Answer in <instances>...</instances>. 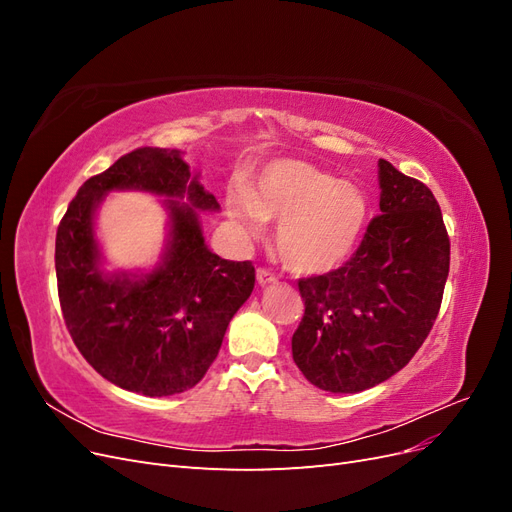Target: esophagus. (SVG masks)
<instances>
[{"label":"esophagus","mask_w":512,"mask_h":512,"mask_svg":"<svg viewBox=\"0 0 512 512\" xmlns=\"http://www.w3.org/2000/svg\"><path fill=\"white\" fill-rule=\"evenodd\" d=\"M256 280H258L260 286H269V284L277 282V277L271 271H267V269H258L256 271Z\"/></svg>","instance_id":"esophagus-1"}]
</instances>
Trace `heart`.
Instances as JSON below:
<instances>
[{"instance_id": "heart-1", "label": "heart", "mask_w": 512, "mask_h": 512, "mask_svg": "<svg viewBox=\"0 0 512 512\" xmlns=\"http://www.w3.org/2000/svg\"><path fill=\"white\" fill-rule=\"evenodd\" d=\"M228 211L247 235H256L260 220L277 222L275 247L284 265L316 275L350 258L367 220V200L354 183L312 164L277 160L245 196L228 200Z\"/></svg>"}]
</instances>
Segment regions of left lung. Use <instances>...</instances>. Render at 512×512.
Segmentation results:
<instances>
[{
	"label": "left lung",
	"instance_id": "left-lung-1",
	"mask_svg": "<svg viewBox=\"0 0 512 512\" xmlns=\"http://www.w3.org/2000/svg\"><path fill=\"white\" fill-rule=\"evenodd\" d=\"M380 215L344 267L299 280L305 314L292 359L322 391L359 393L395 376L438 318L451 241L425 183L378 162Z\"/></svg>",
	"mask_w": 512,
	"mask_h": 512
}]
</instances>
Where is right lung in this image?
I'll return each mask as SVG.
<instances>
[{
    "label": "right lung",
    "instance_id": "add662e5",
    "mask_svg": "<svg viewBox=\"0 0 512 512\" xmlns=\"http://www.w3.org/2000/svg\"><path fill=\"white\" fill-rule=\"evenodd\" d=\"M115 189L169 198L167 250L149 274L101 269L93 220L103 196ZM198 211H220V205L181 153L141 147L87 179L59 222L55 271L61 314L85 361L121 389L147 397L192 389L218 356L228 322L254 290L252 262L213 254Z\"/></svg>",
    "mask_w": 512,
    "mask_h": 512
}]
</instances>
